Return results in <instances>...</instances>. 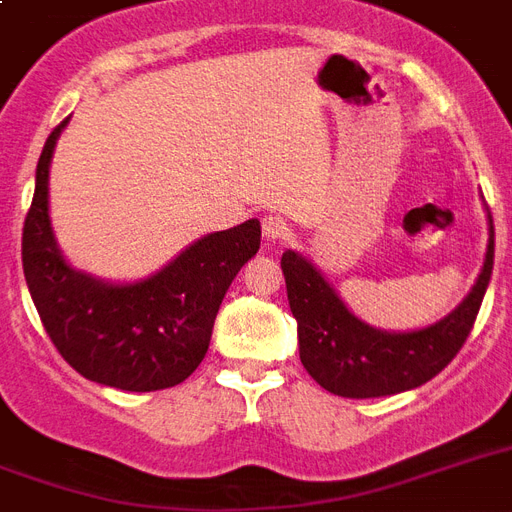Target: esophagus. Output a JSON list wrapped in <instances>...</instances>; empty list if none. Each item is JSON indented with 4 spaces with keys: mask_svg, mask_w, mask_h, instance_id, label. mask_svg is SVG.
Returning <instances> with one entry per match:
<instances>
[{
    "mask_svg": "<svg viewBox=\"0 0 512 512\" xmlns=\"http://www.w3.org/2000/svg\"><path fill=\"white\" fill-rule=\"evenodd\" d=\"M287 233H289V225H287V220H284V217H279V215H265L263 217V236H265V239L279 241V239H284Z\"/></svg>",
    "mask_w": 512,
    "mask_h": 512,
    "instance_id": "obj_1",
    "label": "esophagus"
}]
</instances>
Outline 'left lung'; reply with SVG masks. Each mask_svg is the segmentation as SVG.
<instances>
[{
	"instance_id": "obj_1",
	"label": "left lung",
	"mask_w": 512,
	"mask_h": 512,
	"mask_svg": "<svg viewBox=\"0 0 512 512\" xmlns=\"http://www.w3.org/2000/svg\"><path fill=\"white\" fill-rule=\"evenodd\" d=\"M494 268V223L476 287L457 311L420 332H380L342 305L303 255L284 252L281 271L300 337V361L321 388L345 398L393 396L433 380L468 340Z\"/></svg>"
}]
</instances>
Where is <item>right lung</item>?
I'll use <instances>...</instances> for the list:
<instances>
[{
    "label": "right lung",
    "instance_id": "right-lung-1",
    "mask_svg": "<svg viewBox=\"0 0 512 512\" xmlns=\"http://www.w3.org/2000/svg\"><path fill=\"white\" fill-rule=\"evenodd\" d=\"M66 122L44 143L23 223L20 255L36 313L60 356L87 380L132 393L172 388L207 356L225 292L260 249V220L209 233L138 284H103L74 271L47 215L50 159Z\"/></svg>",
    "mask_w": 512,
    "mask_h": 512
}]
</instances>
